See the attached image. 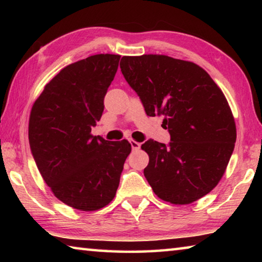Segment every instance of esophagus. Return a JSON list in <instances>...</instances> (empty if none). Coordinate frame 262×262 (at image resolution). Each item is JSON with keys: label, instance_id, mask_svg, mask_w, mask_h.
Listing matches in <instances>:
<instances>
[{"label": "esophagus", "instance_id": "esophagus-1", "mask_svg": "<svg viewBox=\"0 0 262 262\" xmlns=\"http://www.w3.org/2000/svg\"><path fill=\"white\" fill-rule=\"evenodd\" d=\"M130 145H132V149L133 150H139L140 148H141V143H139V142H136V141H130Z\"/></svg>", "mask_w": 262, "mask_h": 262}]
</instances>
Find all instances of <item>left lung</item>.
Listing matches in <instances>:
<instances>
[{
	"label": "left lung",
	"instance_id": "1",
	"mask_svg": "<svg viewBox=\"0 0 262 262\" xmlns=\"http://www.w3.org/2000/svg\"><path fill=\"white\" fill-rule=\"evenodd\" d=\"M123 77L149 117L163 115L168 144L148 140L144 177L155 194L188 205L219 184L236 142V123L221 89L193 62L166 55L122 56Z\"/></svg>",
	"mask_w": 262,
	"mask_h": 262
}]
</instances>
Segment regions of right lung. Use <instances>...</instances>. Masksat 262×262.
Returning a JSON list of instances; mask_svg holds the SVG:
<instances>
[{"instance_id": "right-lung-1", "label": "right lung", "mask_w": 262, "mask_h": 262, "mask_svg": "<svg viewBox=\"0 0 262 262\" xmlns=\"http://www.w3.org/2000/svg\"><path fill=\"white\" fill-rule=\"evenodd\" d=\"M120 55L97 54L67 66L34 101L29 142L45 183L66 205L83 211L107 206L132 147L91 135Z\"/></svg>"}]
</instances>
